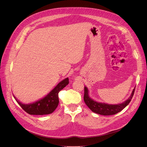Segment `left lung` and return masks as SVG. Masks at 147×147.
Listing matches in <instances>:
<instances>
[{
    "instance_id": "1",
    "label": "left lung",
    "mask_w": 147,
    "mask_h": 147,
    "mask_svg": "<svg viewBox=\"0 0 147 147\" xmlns=\"http://www.w3.org/2000/svg\"><path fill=\"white\" fill-rule=\"evenodd\" d=\"M135 88L133 90L130 97L126 101H124L121 104H118L117 105L101 103V102H98L92 100L89 96L88 90L86 86H84V94L83 99L85 104L91 110L92 112L99 115H105V116L106 115H112L121 112L123 109L125 108L129 104V102L132 98L133 95L134 94Z\"/></svg>"
}]
</instances>
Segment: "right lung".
I'll use <instances>...</instances> for the list:
<instances>
[{"label":"right lung","mask_w":147,"mask_h":147,"mask_svg":"<svg viewBox=\"0 0 147 147\" xmlns=\"http://www.w3.org/2000/svg\"><path fill=\"white\" fill-rule=\"evenodd\" d=\"M69 83V78H65L57 84V85L44 98L34 103L24 104L18 100L15 97H14L21 108L30 115H43L50 114L54 112L58 105V93L67 85Z\"/></svg>","instance_id":"obj_1"}]
</instances>
